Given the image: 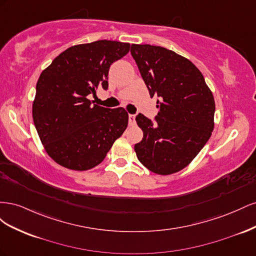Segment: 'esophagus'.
<instances>
[{
	"instance_id": "1",
	"label": "esophagus",
	"mask_w": 256,
	"mask_h": 256,
	"mask_svg": "<svg viewBox=\"0 0 256 256\" xmlns=\"http://www.w3.org/2000/svg\"><path fill=\"white\" fill-rule=\"evenodd\" d=\"M129 124H130V125H134V124H136V115L129 114Z\"/></svg>"
}]
</instances>
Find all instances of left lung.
<instances>
[{
  "label": "left lung",
  "instance_id": "obj_1",
  "mask_svg": "<svg viewBox=\"0 0 256 256\" xmlns=\"http://www.w3.org/2000/svg\"><path fill=\"white\" fill-rule=\"evenodd\" d=\"M131 56L150 90L157 96L158 115L152 125L136 115L143 138L134 145L141 164L159 175L189 166L209 140L214 127V99L191 60L159 46L131 44Z\"/></svg>",
  "mask_w": 256,
  "mask_h": 256
}]
</instances>
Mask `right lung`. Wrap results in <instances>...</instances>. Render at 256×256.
Here are the masks:
<instances>
[{"mask_svg": "<svg viewBox=\"0 0 256 256\" xmlns=\"http://www.w3.org/2000/svg\"><path fill=\"white\" fill-rule=\"evenodd\" d=\"M129 50V42L112 40L76 44L40 74L33 120L46 152L58 164L72 171L95 168L126 130L124 108L92 104L88 96L108 88L110 66Z\"/></svg>", "mask_w": 256, "mask_h": 256, "instance_id": "add662e5", "label": "right lung"}]
</instances>
